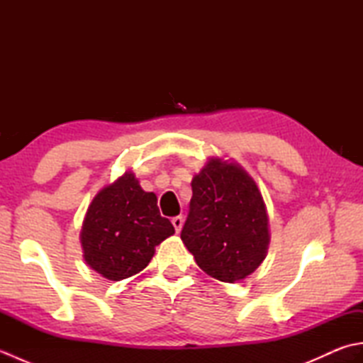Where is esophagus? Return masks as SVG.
Returning <instances> with one entry per match:
<instances>
[{"label":"esophagus","mask_w":363,"mask_h":363,"mask_svg":"<svg viewBox=\"0 0 363 363\" xmlns=\"http://www.w3.org/2000/svg\"><path fill=\"white\" fill-rule=\"evenodd\" d=\"M172 223H173V226H174V230L176 233H181V229H182V223H184V218L181 217H174L173 220H172Z\"/></svg>","instance_id":"obj_1"}]
</instances>
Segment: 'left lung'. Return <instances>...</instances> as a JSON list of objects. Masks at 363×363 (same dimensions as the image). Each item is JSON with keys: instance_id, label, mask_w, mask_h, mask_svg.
Returning a JSON list of instances; mask_svg holds the SVG:
<instances>
[{"instance_id": "obj_1", "label": "left lung", "mask_w": 363, "mask_h": 363, "mask_svg": "<svg viewBox=\"0 0 363 363\" xmlns=\"http://www.w3.org/2000/svg\"><path fill=\"white\" fill-rule=\"evenodd\" d=\"M194 196L181 238L198 267L223 282L245 279L265 259L264 199L240 167L212 159L191 181Z\"/></svg>"}]
</instances>
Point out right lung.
<instances>
[{
	"mask_svg": "<svg viewBox=\"0 0 363 363\" xmlns=\"http://www.w3.org/2000/svg\"><path fill=\"white\" fill-rule=\"evenodd\" d=\"M173 234V225L159 212L156 195L142 190L133 173H125L91 201L81 243L95 272L121 281L142 272L154 248Z\"/></svg>",
	"mask_w": 363,
	"mask_h": 363,
	"instance_id": "add662e5",
	"label": "right lung"
}]
</instances>
